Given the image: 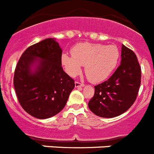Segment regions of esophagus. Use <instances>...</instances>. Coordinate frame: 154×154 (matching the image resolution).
<instances>
[{"label": "esophagus", "instance_id": "esophagus-1", "mask_svg": "<svg viewBox=\"0 0 154 154\" xmlns=\"http://www.w3.org/2000/svg\"><path fill=\"white\" fill-rule=\"evenodd\" d=\"M75 85L76 88H79V87H83L85 85H84V84L80 83V82H75Z\"/></svg>", "mask_w": 154, "mask_h": 154}]
</instances>
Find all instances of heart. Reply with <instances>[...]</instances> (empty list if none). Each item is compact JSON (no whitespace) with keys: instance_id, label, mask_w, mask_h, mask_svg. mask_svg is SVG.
Segmentation results:
<instances>
[{"instance_id":"1","label":"heart","mask_w":154,"mask_h":154,"mask_svg":"<svg viewBox=\"0 0 154 154\" xmlns=\"http://www.w3.org/2000/svg\"><path fill=\"white\" fill-rule=\"evenodd\" d=\"M72 55L66 53L61 57V64L70 77L80 74L82 65L85 66L87 78L92 83L105 81L113 72L119 60V53L116 45H104L84 42L72 48Z\"/></svg>"}]
</instances>
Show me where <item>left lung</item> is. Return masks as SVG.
Segmentation results:
<instances>
[{
  "instance_id": "obj_1",
  "label": "left lung",
  "mask_w": 154,
  "mask_h": 154,
  "mask_svg": "<svg viewBox=\"0 0 154 154\" xmlns=\"http://www.w3.org/2000/svg\"><path fill=\"white\" fill-rule=\"evenodd\" d=\"M141 82V68L137 55L122 45L120 65L107 81L94 87L89 109L98 116L112 118L127 111L137 99Z\"/></svg>"
}]
</instances>
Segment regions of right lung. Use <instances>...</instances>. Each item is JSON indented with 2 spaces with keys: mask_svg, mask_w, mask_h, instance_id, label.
<instances>
[{
  "mask_svg": "<svg viewBox=\"0 0 154 154\" xmlns=\"http://www.w3.org/2000/svg\"><path fill=\"white\" fill-rule=\"evenodd\" d=\"M62 50L54 38L30 46L14 71V86L19 103L38 119L52 117L67 103L75 81L63 71Z\"/></svg>",
  "mask_w": 154,
  "mask_h": 154,
  "instance_id": "1",
  "label": "right lung"
}]
</instances>
